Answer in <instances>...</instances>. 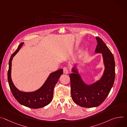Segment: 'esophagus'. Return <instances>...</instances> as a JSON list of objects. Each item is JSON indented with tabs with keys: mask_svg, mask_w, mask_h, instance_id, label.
<instances>
[{
	"mask_svg": "<svg viewBox=\"0 0 127 127\" xmlns=\"http://www.w3.org/2000/svg\"><path fill=\"white\" fill-rule=\"evenodd\" d=\"M63 72H64V73L67 74L68 73V68L67 67H64L63 68Z\"/></svg>",
	"mask_w": 127,
	"mask_h": 127,
	"instance_id": "esophagus-1",
	"label": "esophagus"
}]
</instances>
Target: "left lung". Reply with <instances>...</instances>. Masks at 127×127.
I'll return each mask as SVG.
<instances>
[{"instance_id":"obj_1","label":"left lung","mask_w":127,"mask_h":127,"mask_svg":"<svg viewBox=\"0 0 127 127\" xmlns=\"http://www.w3.org/2000/svg\"><path fill=\"white\" fill-rule=\"evenodd\" d=\"M98 44L96 53H102L105 69L99 81L87 86L82 80L78 74L71 73L70 79L71 95L76 104L86 108L97 107L104 101L113 86L115 79V62L111 51L103 40L96 37ZM73 71L75 72L74 70Z\"/></svg>"}]
</instances>
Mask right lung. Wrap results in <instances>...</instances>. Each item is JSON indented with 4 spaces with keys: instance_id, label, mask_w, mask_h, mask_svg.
Returning a JSON list of instances; mask_svg holds the SVG:
<instances>
[{
    "instance_id": "obj_1",
    "label": "right lung",
    "mask_w": 127,
    "mask_h": 127,
    "mask_svg": "<svg viewBox=\"0 0 127 127\" xmlns=\"http://www.w3.org/2000/svg\"><path fill=\"white\" fill-rule=\"evenodd\" d=\"M23 44V42L20 44L16 51L11 55L9 59L7 72L9 86L13 96L21 104L30 108L37 109L41 108L47 106L52 101L53 97L54 87L58 81L61 75L63 74V69H60L52 73L42 87L35 92L32 93H25L19 91L13 84L11 79V61L14 56L18 52Z\"/></svg>"
}]
</instances>
